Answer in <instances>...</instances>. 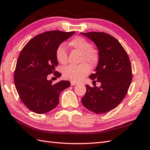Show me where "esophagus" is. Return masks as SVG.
I'll return each instance as SVG.
<instances>
[{"instance_id": "obj_1", "label": "esophagus", "mask_w": 150, "mask_h": 150, "mask_svg": "<svg viewBox=\"0 0 150 150\" xmlns=\"http://www.w3.org/2000/svg\"><path fill=\"white\" fill-rule=\"evenodd\" d=\"M76 84H77V82L73 81H71V86H75V85H76Z\"/></svg>"}]
</instances>
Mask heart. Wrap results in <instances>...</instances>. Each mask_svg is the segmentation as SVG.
<instances>
[{"mask_svg":"<svg viewBox=\"0 0 150 150\" xmlns=\"http://www.w3.org/2000/svg\"><path fill=\"white\" fill-rule=\"evenodd\" d=\"M69 44L73 49L81 53L80 58L81 64L79 66L66 67L64 69V77L70 80L78 81L90 73V66L93 67L98 64L99 54L98 50L92 47V44L83 38L76 37ZM56 58L59 63L66 64L67 52L64 43H60L57 47L56 50Z\"/></svg>","mask_w":150,"mask_h":150,"instance_id":"b5f03b06","label":"heart"}]
</instances>
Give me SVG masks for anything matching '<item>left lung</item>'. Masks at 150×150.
Returning <instances> with one entry per match:
<instances>
[{"instance_id":"left-lung-1","label":"left lung","mask_w":150,"mask_h":150,"mask_svg":"<svg viewBox=\"0 0 150 150\" xmlns=\"http://www.w3.org/2000/svg\"><path fill=\"white\" fill-rule=\"evenodd\" d=\"M94 43L99 51L98 64L89 77L101 86L86 85V92L81 99L85 108L103 114L118 107L127 94L132 81L129 58L120 43L110 34L100 32L83 33Z\"/></svg>"}]
</instances>
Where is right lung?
<instances>
[{
  "instance_id": "right-lung-1",
  "label": "right lung",
  "mask_w": 150,
  "mask_h": 150,
  "mask_svg": "<svg viewBox=\"0 0 150 150\" xmlns=\"http://www.w3.org/2000/svg\"><path fill=\"white\" fill-rule=\"evenodd\" d=\"M75 32L59 30L45 32L34 37L23 48L17 61L14 83L21 100L32 112L45 114L53 109L59 103L61 92L70 86L68 81L54 84L47 80L58 66L56 58L57 47L68 39Z\"/></svg>"
}]
</instances>
